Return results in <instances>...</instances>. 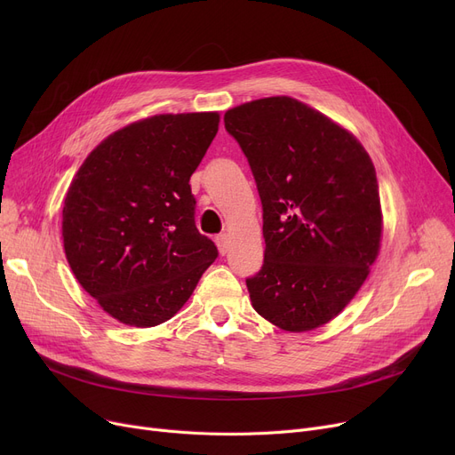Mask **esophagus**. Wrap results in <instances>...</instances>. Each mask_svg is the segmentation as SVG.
I'll return each mask as SVG.
<instances>
[{
	"instance_id": "1",
	"label": "esophagus",
	"mask_w": 455,
	"mask_h": 455,
	"mask_svg": "<svg viewBox=\"0 0 455 455\" xmlns=\"http://www.w3.org/2000/svg\"><path fill=\"white\" fill-rule=\"evenodd\" d=\"M215 243H218L221 254H227V251H228V234H220L218 237H215Z\"/></svg>"
}]
</instances>
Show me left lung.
<instances>
[{
	"mask_svg": "<svg viewBox=\"0 0 455 455\" xmlns=\"http://www.w3.org/2000/svg\"><path fill=\"white\" fill-rule=\"evenodd\" d=\"M264 208V266L247 278L256 312L285 331L331 321L379 251L371 156L347 129L288 95L227 110Z\"/></svg>",
	"mask_w": 455,
	"mask_h": 455,
	"instance_id": "obj_1",
	"label": "left lung"
}]
</instances>
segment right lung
<instances>
[{"label": "right lung", "mask_w": 455, "mask_h": 455, "mask_svg": "<svg viewBox=\"0 0 455 455\" xmlns=\"http://www.w3.org/2000/svg\"><path fill=\"white\" fill-rule=\"evenodd\" d=\"M218 129V112L140 119L105 138L71 180L62 208L68 264L119 323L172 319L218 258L196 227L189 186Z\"/></svg>", "instance_id": "1"}]
</instances>
